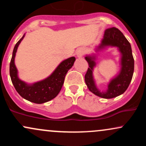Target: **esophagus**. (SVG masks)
I'll return each mask as SVG.
<instances>
[{"label":"esophagus","instance_id":"34e87169","mask_svg":"<svg viewBox=\"0 0 146 146\" xmlns=\"http://www.w3.org/2000/svg\"><path fill=\"white\" fill-rule=\"evenodd\" d=\"M76 54H77V57H78V58H82L84 54L83 48H79V49H78V51H77V52H76Z\"/></svg>","mask_w":146,"mask_h":146}]
</instances>
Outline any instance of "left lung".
Here are the masks:
<instances>
[{
  "label": "left lung",
  "mask_w": 146,
  "mask_h": 146,
  "mask_svg": "<svg viewBox=\"0 0 146 146\" xmlns=\"http://www.w3.org/2000/svg\"><path fill=\"white\" fill-rule=\"evenodd\" d=\"M109 47H117L120 53L119 70L107 84V89L101 91L97 86L93 75L94 68L97 66L96 53L86 55L85 59L89 64L86 75L85 82L90 92L97 96L104 99H111L121 95L127 90L131 82L134 73V58L131 45L123 34L115 27L105 31L103 38L95 48L96 53L108 49Z\"/></svg>",
  "instance_id": "obj_1"
}]
</instances>
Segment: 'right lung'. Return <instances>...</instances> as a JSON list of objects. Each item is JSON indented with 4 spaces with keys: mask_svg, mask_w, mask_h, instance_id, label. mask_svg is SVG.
Returning <instances> with one entry per match:
<instances>
[{
    "mask_svg": "<svg viewBox=\"0 0 146 146\" xmlns=\"http://www.w3.org/2000/svg\"><path fill=\"white\" fill-rule=\"evenodd\" d=\"M25 33L15 45L9 64V74L16 91L23 98L35 104H43L55 98L62 89L64 78L68 70L73 66L75 57L63 60L49 76L40 81L27 83L18 77V71L15 64V57L19 44L25 38Z\"/></svg>",
    "mask_w": 146,
    "mask_h": 146,
    "instance_id": "right-lung-1",
    "label": "right lung"
}]
</instances>
